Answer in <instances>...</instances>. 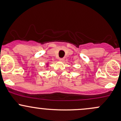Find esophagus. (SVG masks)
Returning a JSON list of instances; mask_svg holds the SVG:
<instances>
[{
    "label": "esophagus",
    "mask_w": 121,
    "mask_h": 121,
    "mask_svg": "<svg viewBox=\"0 0 121 121\" xmlns=\"http://www.w3.org/2000/svg\"><path fill=\"white\" fill-rule=\"evenodd\" d=\"M59 60H60V61H64V58H59Z\"/></svg>",
    "instance_id": "esophagus-1"
}]
</instances>
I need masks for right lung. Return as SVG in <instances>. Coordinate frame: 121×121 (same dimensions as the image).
Wrapping results in <instances>:
<instances>
[{"label":"right lung","mask_w":121,"mask_h":121,"mask_svg":"<svg viewBox=\"0 0 121 121\" xmlns=\"http://www.w3.org/2000/svg\"><path fill=\"white\" fill-rule=\"evenodd\" d=\"M47 65H48V64H47Z\"/></svg>","instance_id":"1"}]
</instances>
